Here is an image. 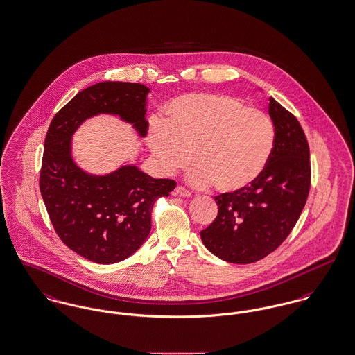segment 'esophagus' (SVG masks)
Returning <instances> with one entry per match:
<instances>
[{"label":"esophagus","mask_w":355,"mask_h":355,"mask_svg":"<svg viewBox=\"0 0 355 355\" xmlns=\"http://www.w3.org/2000/svg\"><path fill=\"white\" fill-rule=\"evenodd\" d=\"M175 194L180 196V197H190L191 196V193L187 189H185L184 186H177L175 187Z\"/></svg>","instance_id":"esophagus-1"}]
</instances>
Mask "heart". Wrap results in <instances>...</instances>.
I'll list each match as a JSON object with an SVG mask.
<instances>
[{"instance_id": "heart-1", "label": "heart", "mask_w": 355, "mask_h": 355, "mask_svg": "<svg viewBox=\"0 0 355 355\" xmlns=\"http://www.w3.org/2000/svg\"><path fill=\"white\" fill-rule=\"evenodd\" d=\"M275 141L266 113L227 94L190 93L170 102L165 123L154 121L148 138L153 157L165 174L190 162V184L238 191L263 173Z\"/></svg>"}]
</instances>
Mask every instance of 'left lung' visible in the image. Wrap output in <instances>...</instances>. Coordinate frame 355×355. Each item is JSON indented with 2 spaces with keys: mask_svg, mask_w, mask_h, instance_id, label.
Masks as SVG:
<instances>
[{
  "mask_svg": "<svg viewBox=\"0 0 355 355\" xmlns=\"http://www.w3.org/2000/svg\"><path fill=\"white\" fill-rule=\"evenodd\" d=\"M275 141L257 181L214 197L218 214L201 232L210 253L230 263H253L272 253L300 218L310 190V150L304 130L272 97L269 103Z\"/></svg>",
  "mask_w": 355,
  "mask_h": 355,
  "instance_id": "1",
  "label": "left lung"
}]
</instances>
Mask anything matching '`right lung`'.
I'll use <instances>...</instances> for the list:
<instances>
[{
    "label": "right lung",
    "mask_w": 355,
    "mask_h": 355,
    "mask_svg": "<svg viewBox=\"0 0 355 355\" xmlns=\"http://www.w3.org/2000/svg\"><path fill=\"white\" fill-rule=\"evenodd\" d=\"M150 89L142 84L106 81L80 92L51 119L45 138L40 190L55 233L86 259L109 265L139 249L152 229L153 205L169 197L175 181L153 178L135 165L97 175L77 166L71 137L85 121L117 116L146 137Z\"/></svg>",
    "instance_id": "add662e5"
}]
</instances>
